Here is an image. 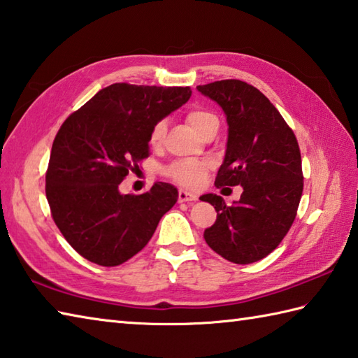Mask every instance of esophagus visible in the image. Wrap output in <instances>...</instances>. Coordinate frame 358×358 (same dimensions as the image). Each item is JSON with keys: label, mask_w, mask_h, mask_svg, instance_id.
I'll list each match as a JSON object with an SVG mask.
<instances>
[{"label": "esophagus", "mask_w": 358, "mask_h": 358, "mask_svg": "<svg viewBox=\"0 0 358 358\" xmlns=\"http://www.w3.org/2000/svg\"><path fill=\"white\" fill-rule=\"evenodd\" d=\"M199 197L192 192H187L185 189H180L178 191V201L180 203H185V201H195Z\"/></svg>", "instance_id": "34e87169"}]
</instances>
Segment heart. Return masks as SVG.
I'll return each mask as SVG.
<instances>
[{"instance_id": "b5f03b06", "label": "heart", "mask_w": 358, "mask_h": 358, "mask_svg": "<svg viewBox=\"0 0 358 358\" xmlns=\"http://www.w3.org/2000/svg\"><path fill=\"white\" fill-rule=\"evenodd\" d=\"M186 121L201 136L209 127L219 124V117L208 110L194 108L186 115ZM166 121H159L153 125L150 131V144H161L166 135ZM209 169H211V163L206 159H178L166 167L164 175L181 186L195 187L201 183Z\"/></svg>"}]
</instances>
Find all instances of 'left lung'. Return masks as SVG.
Listing matches in <instances>:
<instances>
[{
  "label": "left lung",
  "mask_w": 358,
  "mask_h": 358,
  "mask_svg": "<svg viewBox=\"0 0 358 358\" xmlns=\"http://www.w3.org/2000/svg\"><path fill=\"white\" fill-rule=\"evenodd\" d=\"M197 90L220 105L228 122L215 186L243 189L233 206L220 195H201L217 211L205 241L229 262H257L281 243L296 217L304 186L296 136L275 105L247 82L217 80Z\"/></svg>",
  "instance_id": "1"
}]
</instances>
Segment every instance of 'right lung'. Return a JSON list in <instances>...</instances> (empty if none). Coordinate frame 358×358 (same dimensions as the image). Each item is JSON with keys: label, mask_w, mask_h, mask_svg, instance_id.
Segmentation results:
<instances>
[{"label": "right lung", "mask_w": 358, "mask_h": 358, "mask_svg": "<svg viewBox=\"0 0 358 358\" xmlns=\"http://www.w3.org/2000/svg\"><path fill=\"white\" fill-rule=\"evenodd\" d=\"M189 87L113 83L62 124L46 172V199L68 243L90 262L116 267L141 251L178 200L158 183L141 195L119 192L149 157L153 125L191 97Z\"/></svg>", "instance_id": "1"}]
</instances>
